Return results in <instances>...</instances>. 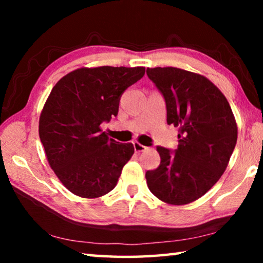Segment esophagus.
<instances>
[{"mask_svg": "<svg viewBox=\"0 0 263 263\" xmlns=\"http://www.w3.org/2000/svg\"><path fill=\"white\" fill-rule=\"evenodd\" d=\"M133 146H135V151H136L137 153H141V152H144V151L147 149V147H146V146L141 145L140 142H138V141L133 142Z\"/></svg>", "mask_w": 263, "mask_h": 263, "instance_id": "esophagus-1", "label": "esophagus"}]
</instances>
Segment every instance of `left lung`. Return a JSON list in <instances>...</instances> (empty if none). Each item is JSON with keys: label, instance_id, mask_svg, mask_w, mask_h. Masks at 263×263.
Listing matches in <instances>:
<instances>
[{"label": "left lung", "instance_id": "obj_1", "mask_svg": "<svg viewBox=\"0 0 263 263\" xmlns=\"http://www.w3.org/2000/svg\"><path fill=\"white\" fill-rule=\"evenodd\" d=\"M146 73L166 100L167 123L180 131L175 152L158 146L161 162L146 172V181L160 201L184 205L224 174L237 144V122L224 94L204 75L176 67Z\"/></svg>", "mask_w": 263, "mask_h": 263}]
</instances>
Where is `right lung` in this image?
Listing matches in <instances>:
<instances>
[{
  "label": "right lung",
  "mask_w": 263,
  "mask_h": 263,
  "mask_svg": "<svg viewBox=\"0 0 263 263\" xmlns=\"http://www.w3.org/2000/svg\"><path fill=\"white\" fill-rule=\"evenodd\" d=\"M145 67H81L66 74L48 95L39 117V137L50 167L70 193L97 198L112 190L135 153L102 131L117 116L121 96Z\"/></svg>",
  "instance_id": "obj_1"
}]
</instances>
